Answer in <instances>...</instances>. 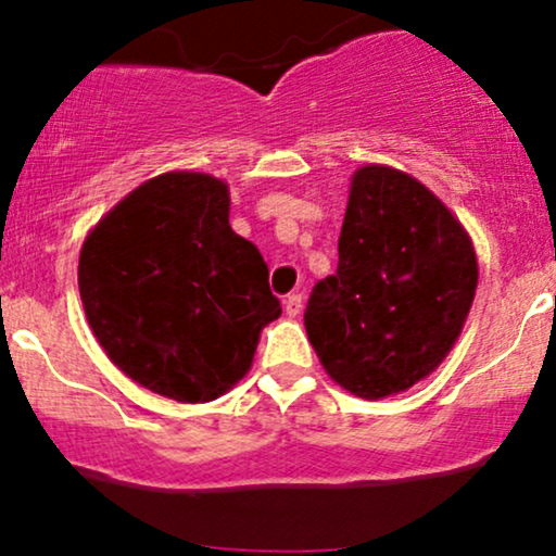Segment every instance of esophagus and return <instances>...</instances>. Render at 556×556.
<instances>
[{"label": "esophagus", "mask_w": 556, "mask_h": 556, "mask_svg": "<svg viewBox=\"0 0 556 556\" xmlns=\"http://www.w3.org/2000/svg\"><path fill=\"white\" fill-rule=\"evenodd\" d=\"M285 311H287V316L290 318H295V316H300V311H303V295H290L285 300Z\"/></svg>", "instance_id": "1"}]
</instances>
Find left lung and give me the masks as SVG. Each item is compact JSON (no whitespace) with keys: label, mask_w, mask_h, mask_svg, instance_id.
<instances>
[{"label":"left lung","mask_w":556,"mask_h":556,"mask_svg":"<svg viewBox=\"0 0 556 556\" xmlns=\"http://www.w3.org/2000/svg\"><path fill=\"white\" fill-rule=\"evenodd\" d=\"M476 285L460 219L407 172L366 164L350 182L337 274L311 292L305 331L337 384L381 400L437 371Z\"/></svg>","instance_id":"8db88e82"}]
</instances>
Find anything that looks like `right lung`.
Masks as SVG:
<instances>
[{"mask_svg":"<svg viewBox=\"0 0 556 556\" xmlns=\"http://www.w3.org/2000/svg\"><path fill=\"white\" fill-rule=\"evenodd\" d=\"M78 287L114 366L177 402L229 392L282 314L264 256L229 227L227 182L203 172L151 177L101 216Z\"/></svg>","mask_w":556,"mask_h":556,"instance_id":"right-lung-1","label":"right lung"}]
</instances>
